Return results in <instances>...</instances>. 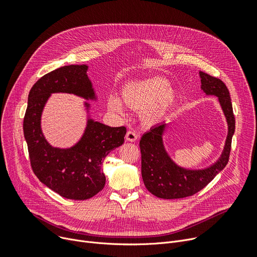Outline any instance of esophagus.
<instances>
[{
  "label": "esophagus",
  "mask_w": 257,
  "mask_h": 257,
  "mask_svg": "<svg viewBox=\"0 0 257 257\" xmlns=\"http://www.w3.org/2000/svg\"><path fill=\"white\" fill-rule=\"evenodd\" d=\"M125 138H126V141H128V142H136L139 137H138V133L136 131L130 130L126 133Z\"/></svg>",
  "instance_id": "1"
}]
</instances>
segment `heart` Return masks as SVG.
I'll use <instances>...</instances> for the list:
<instances>
[{
  "label": "heart",
  "instance_id": "heart-1",
  "mask_svg": "<svg viewBox=\"0 0 257 257\" xmlns=\"http://www.w3.org/2000/svg\"><path fill=\"white\" fill-rule=\"evenodd\" d=\"M121 98L131 109L143 113L147 121L155 123L177 102L178 92L168 80L156 77L126 84L121 90ZM108 107L116 113H124L123 103L114 94L108 98Z\"/></svg>",
  "mask_w": 257,
  "mask_h": 257
}]
</instances>
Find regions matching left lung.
<instances>
[{
	"label": "left lung",
	"instance_id": "8db88e82",
	"mask_svg": "<svg viewBox=\"0 0 257 257\" xmlns=\"http://www.w3.org/2000/svg\"><path fill=\"white\" fill-rule=\"evenodd\" d=\"M201 88L206 94H213L227 119L228 136L224 151L217 163L204 170H186L178 167L170 158L163 143L166 124H160L146 132L140 142L142 153V176L147 190L158 198L180 199L190 197L204 188L226 167L231 150L235 118L230 94L222 80L200 72Z\"/></svg>",
	"mask_w": 257,
	"mask_h": 257
}]
</instances>
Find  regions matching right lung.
<instances>
[{
    "label": "right lung",
    "instance_id": "obj_1",
    "mask_svg": "<svg viewBox=\"0 0 257 257\" xmlns=\"http://www.w3.org/2000/svg\"><path fill=\"white\" fill-rule=\"evenodd\" d=\"M87 65H64L40 78L28 96L24 117V136L28 146L31 168L36 177L63 198L86 200L105 185L102 165L105 157L123 145L126 128L109 127L89 118L81 140L69 149L53 148L40 128V117L51 93H74L94 99L87 77ZM86 107L89 105L86 103Z\"/></svg>",
    "mask_w": 257,
    "mask_h": 257
}]
</instances>
